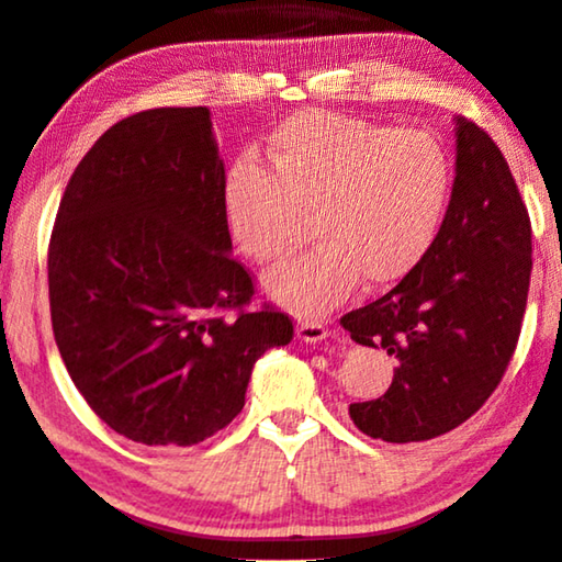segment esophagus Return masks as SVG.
Instances as JSON below:
<instances>
[{
    "instance_id": "1",
    "label": "esophagus",
    "mask_w": 562,
    "mask_h": 562,
    "mask_svg": "<svg viewBox=\"0 0 562 562\" xmlns=\"http://www.w3.org/2000/svg\"><path fill=\"white\" fill-rule=\"evenodd\" d=\"M327 335H329L327 327L323 323H317V319H300L297 323V340L302 342H310V345L323 342Z\"/></svg>"
}]
</instances>
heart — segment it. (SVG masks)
Returning a JSON list of instances; mask_svg holds the SVG:
<instances>
[{
	"mask_svg": "<svg viewBox=\"0 0 562 562\" xmlns=\"http://www.w3.org/2000/svg\"><path fill=\"white\" fill-rule=\"evenodd\" d=\"M452 167L423 130L300 112L272 132L265 167L233 165L222 204L229 237L249 260L280 265L305 235L319 243L265 280L292 313L317 317L355 282L387 288L415 270L440 233Z\"/></svg>",
	"mask_w": 562,
	"mask_h": 562,
	"instance_id": "b5f03b06",
	"label": "heart"
}]
</instances>
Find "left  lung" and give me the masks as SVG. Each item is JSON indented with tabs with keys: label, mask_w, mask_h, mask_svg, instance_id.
Listing matches in <instances>:
<instances>
[{
	"label": "left lung",
	"mask_w": 562,
	"mask_h": 562,
	"mask_svg": "<svg viewBox=\"0 0 562 562\" xmlns=\"http://www.w3.org/2000/svg\"><path fill=\"white\" fill-rule=\"evenodd\" d=\"M456 182L427 255L387 295L347 313L355 342L397 360L393 385L350 405L352 423L385 442H423L475 415L501 380L528 305L530 217L501 147L456 120Z\"/></svg>",
	"instance_id": "obj_1"
}]
</instances>
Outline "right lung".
Masks as SVG:
<instances>
[{"label": "right lung", "mask_w": 562, "mask_h": 562, "mask_svg": "<svg viewBox=\"0 0 562 562\" xmlns=\"http://www.w3.org/2000/svg\"><path fill=\"white\" fill-rule=\"evenodd\" d=\"M207 106L112 124L69 177L49 239L52 329L87 405L142 445L190 448L245 407L292 319L247 310Z\"/></svg>", "instance_id": "right-lung-1"}]
</instances>
